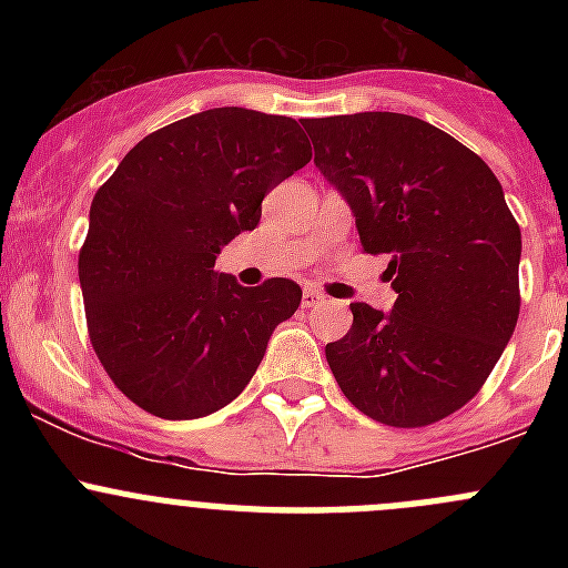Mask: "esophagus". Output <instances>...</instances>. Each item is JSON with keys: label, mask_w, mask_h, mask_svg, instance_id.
Masks as SVG:
<instances>
[{"label": "esophagus", "mask_w": 568, "mask_h": 568, "mask_svg": "<svg viewBox=\"0 0 568 568\" xmlns=\"http://www.w3.org/2000/svg\"><path fill=\"white\" fill-rule=\"evenodd\" d=\"M321 302H324V294H321V291H316V288L302 291V305L305 307H316V305H321Z\"/></svg>", "instance_id": "obj_1"}]
</instances>
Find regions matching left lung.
<instances>
[{
    "label": "left lung",
    "mask_w": 568,
    "mask_h": 568,
    "mask_svg": "<svg viewBox=\"0 0 568 568\" xmlns=\"http://www.w3.org/2000/svg\"><path fill=\"white\" fill-rule=\"evenodd\" d=\"M368 255H390V313L354 302L326 363L363 415L420 428L462 409L519 318L523 233L478 153L398 112L302 120Z\"/></svg>",
    "instance_id": "1"
}]
</instances>
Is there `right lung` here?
I'll return each instance as SVG.
<instances>
[{
	"mask_svg": "<svg viewBox=\"0 0 568 568\" xmlns=\"http://www.w3.org/2000/svg\"><path fill=\"white\" fill-rule=\"evenodd\" d=\"M311 156L294 118L205 109L136 142L95 192L79 250L84 316L109 379L140 409L194 420L250 385L302 288H244L214 263Z\"/></svg>",
	"mask_w": 568,
	"mask_h": 568,
	"instance_id": "add662e5",
	"label": "right lung"
}]
</instances>
